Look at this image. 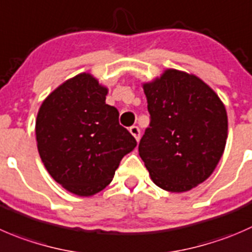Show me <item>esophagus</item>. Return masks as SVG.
I'll return each instance as SVG.
<instances>
[{"label": "esophagus", "mask_w": 252, "mask_h": 252, "mask_svg": "<svg viewBox=\"0 0 252 252\" xmlns=\"http://www.w3.org/2000/svg\"><path fill=\"white\" fill-rule=\"evenodd\" d=\"M129 131H130L131 135L136 139V141H139V139H140V129H139L136 126H133L129 128Z\"/></svg>", "instance_id": "34e87169"}]
</instances>
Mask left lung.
<instances>
[{
    "label": "left lung",
    "mask_w": 252,
    "mask_h": 252,
    "mask_svg": "<svg viewBox=\"0 0 252 252\" xmlns=\"http://www.w3.org/2000/svg\"><path fill=\"white\" fill-rule=\"evenodd\" d=\"M150 126L139 155L151 180L168 192H186L213 173L228 138V116L218 94L199 77L167 69L143 85Z\"/></svg>",
    "instance_id": "1"
}]
</instances>
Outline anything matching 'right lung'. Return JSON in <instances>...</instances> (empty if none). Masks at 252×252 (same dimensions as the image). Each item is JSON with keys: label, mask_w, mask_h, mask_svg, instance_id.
I'll return each mask as SVG.
<instances>
[{"label": "right lung", "mask_w": 252, "mask_h": 252, "mask_svg": "<svg viewBox=\"0 0 252 252\" xmlns=\"http://www.w3.org/2000/svg\"><path fill=\"white\" fill-rule=\"evenodd\" d=\"M108 90L80 74L54 90L35 122L36 145L51 177L71 193L94 196L111 183L124 155L136 146L106 103Z\"/></svg>", "instance_id": "1"}]
</instances>
